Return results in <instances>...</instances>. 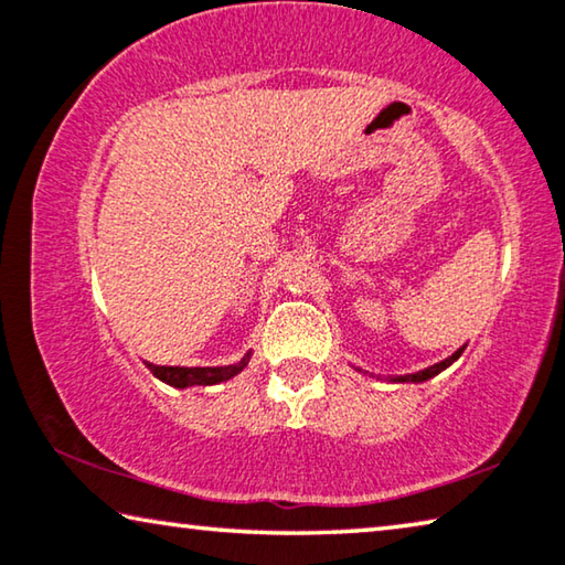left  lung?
<instances>
[{"mask_svg": "<svg viewBox=\"0 0 565 565\" xmlns=\"http://www.w3.org/2000/svg\"><path fill=\"white\" fill-rule=\"evenodd\" d=\"M462 351H465V345H462V349H457L452 355H449V359L434 363V366H427V369H422V371H416V373H406V376H394L392 381H394V384H422V381H429V379L437 376V373H441L445 369L452 366V363L459 359V355H462Z\"/></svg>", "mask_w": 565, "mask_h": 565, "instance_id": "8db88e82", "label": "left lung"}]
</instances>
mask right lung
Here are the masks:
<instances>
[{"instance_id": "add662e5", "label": "right lung", "mask_w": 565, "mask_h": 565, "mask_svg": "<svg viewBox=\"0 0 565 565\" xmlns=\"http://www.w3.org/2000/svg\"><path fill=\"white\" fill-rule=\"evenodd\" d=\"M249 355L253 351H247L237 363H230V366H153V363H146L149 371L156 379L163 381L173 388H189V386H212V384H222V381H230L232 376H237L239 371H245L249 363Z\"/></svg>"}]
</instances>
